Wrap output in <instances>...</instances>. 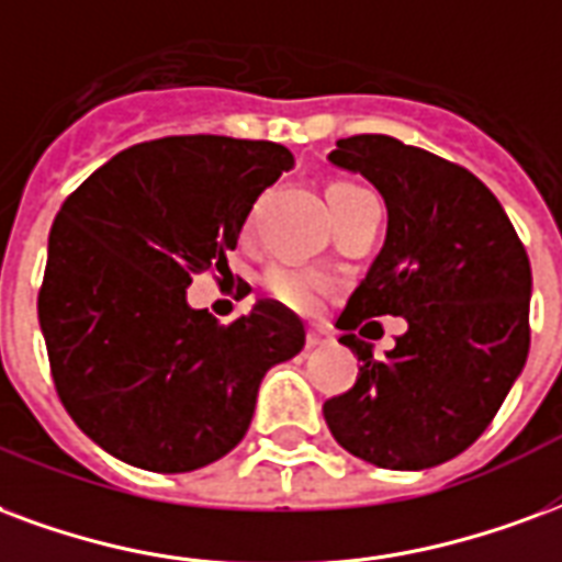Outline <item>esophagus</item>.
<instances>
[{"instance_id":"1","label":"esophagus","mask_w":562,"mask_h":562,"mask_svg":"<svg viewBox=\"0 0 562 562\" xmlns=\"http://www.w3.org/2000/svg\"><path fill=\"white\" fill-rule=\"evenodd\" d=\"M330 339H334V336L327 334L324 327H310V334H306V345H310V348H322V345H327Z\"/></svg>"}]
</instances>
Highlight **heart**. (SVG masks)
<instances>
[{
	"label": "heart",
	"mask_w": 562,
	"mask_h": 562,
	"mask_svg": "<svg viewBox=\"0 0 562 562\" xmlns=\"http://www.w3.org/2000/svg\"><path fill=\"white\" fill-rule=\"evenodd\" d=\"M348 190H357L351 184H334L327 196L334 193H348ZM327 277L322 270L310 268H294V265H273V268L265 270V289H268L277 301H282L285 306H294V310H310L318 303L324 292H327Z\"/></svg>",
	"instance_id": "b5f03b06"
}]
</instances>
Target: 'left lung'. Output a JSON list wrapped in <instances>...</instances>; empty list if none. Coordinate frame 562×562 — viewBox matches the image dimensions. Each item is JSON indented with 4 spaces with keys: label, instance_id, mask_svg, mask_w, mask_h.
<instances>
[{
    "label": "left lung",
    "instance_id": "obj_1",
    "mask_svg": "<svg viewBox=\"0 0 562 562\" xmlns=\"http://www.w3.org/2000/svg\"><path fill=\"white\" fill-rule=\"evenodd\" d=\"M330 164L360 172L386 205V238L339 315L360 360L355 386L324 402L327 429L357 459L423 471L488 429L530 351V259L501 202L464 166L384 136L336 143ZM402 314L384 358L350 330Z\"/></svg>",
    "mask_w": 562,
    "mask_h": 562
}]
</instances>
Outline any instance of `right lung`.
<instances>
[{"label": "right lung", "instance_id": "obj_1", "mask_svg": "<svg viewBox=\"0 0 562 562\" xmlns=\"http://www.w3.org/2000/svg\"><path fill=\"white\" fill-rule=\"evenodd\" d=\"M292 166L265 139L166 136L115 154L65 199L37 322L61 405L101 450L187 473L247 435L265 372L306 342L301 318L256 301L220 324L187 285L226 265L252 202Z\"/></svg>", "mask_w": 562, "mask_h": 562}]
</instances>
